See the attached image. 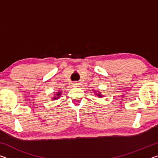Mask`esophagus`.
Here are the masks:
<instances>
[{
	"mask_svg": "<svg viewBox=\"0 0 158 158\" xmlns=\"http://www.w3.org/2000/svg\"><path fill=\"white\" fill-rule=\"evenodd\" d=\"M73 85H74V86H77V85H79V83H77V82H74V83H73Z\"/></svg>",
	"mask_w": 158,
	"mask_h": 158,
	"instance_id": "34e87169",
	"label": "esophagus"
}]
</instances>
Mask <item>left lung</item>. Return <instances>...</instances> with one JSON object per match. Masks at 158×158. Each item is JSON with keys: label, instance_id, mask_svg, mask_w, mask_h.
I'll return each instance as SVG.
<instances>
[{"label": "left lung", "instance_id": "1", "mask_svg": "<svg viewBox=\"0 0 158 158\" xmlns=\"http://www.w3.org/2000/svg\"><path fill=\"white\" fill-rule=\"evenodd\" d=\"M98 95L99 96V97H102V95L100 94V93H99V94H98Z\"/></svg>", "mask_w": 158, "mask_h": 158}]
</instances>
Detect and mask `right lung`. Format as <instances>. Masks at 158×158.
<instances>
[{
  "mask_svg": "<svg viewBox=\"0 0 158 158\" xmlns=\"http://www.w3.org/2000/svg\"><path fill=\"white\" fill-rule=\"evenodd\" d=\"M60 95V93H59V92H58V93H57V97H55L54 98H53V99H56V98H58V97H59V96Z\"/></svg>",
  "mask_w": 158,
  "mask_h": 158,
  "instance_id": "add662e5",
  "label": "right lung"
}]
</instances>
